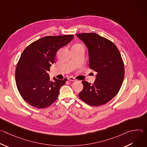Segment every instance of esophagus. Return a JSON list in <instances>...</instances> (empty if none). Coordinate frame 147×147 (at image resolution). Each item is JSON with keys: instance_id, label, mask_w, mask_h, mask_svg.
Instances as JSON below:
<instances>
[{"instance_id": "obj_1", "label": "esophagus", "mask_w": 147, "mask_h": 147, "mask_svg": "<svg viewBox=\"0 0 147 147\" xmlns=\"http://www.w3.org/2000/svg\"><path fill=\"white\" fill-rule=\"evenodd\" d=\"M68 80H69V81H76L77 80L76 78H74L73 77H68Z\"/></svg>"}]
</instances>
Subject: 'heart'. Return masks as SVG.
<instances>
[{"label": "heart", "instance_id": "b5f03b06", "mask_svg": "<svg viewBox=\"0 0 147 147\" xmlns=\"http://www.w3.org/2000/svg\"><path fill=\"white\" fill-rule=\"evenodd\" d=\"M80 45V44H77V45Z\"/></svg>", "mask_w": 147, "mask_h": 147}]
</instances>
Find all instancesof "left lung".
<instances>
[{
  "instance_id": "1",
  "label": "left lung",
  "mask_w": 147,
  "mask_h": 147,
  "mask_svg": "<svg viewBox=\"0 0 147 147\" xmlns=\"http://www.w3.org/2000/svg\"><path fill=\"white\" fill-rule=\"evenodd\" d=\"M88 49L89 66L97 73L91 84L82 81L79 98L92 107L109 102L119 91L124 77V66L120 53L110 40L97 34H76Z\"/></svg>"
}]
</instances>
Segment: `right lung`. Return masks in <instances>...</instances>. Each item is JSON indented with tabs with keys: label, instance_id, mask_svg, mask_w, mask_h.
<instances>
[{
	"label": "right lung",
	"instance_id": "right-lung-1",
	"mask_svg": "<svg viewBox=\"0 0 147 147\" xmlns=\"http://www.w3.org/2000/svg\"><path fill=\"white\" fill-rule=\"evenodd\" d=\"M73 35L47 36L34 41L23 52L16 69V83L23 99L43 109L57 99L60 87L67 78L50 80L48 72L55 63L57 51L73 39Z\"/></svg>",
	"mask_w": 147,
	"mask_h": 147
}]
</instances>
